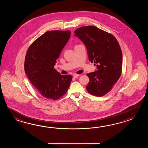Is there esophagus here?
Returning a JSON list of instances; mask_svg holds the SVG:
<instances>
[{
    "label": "esophagus",
    "mask_w": 148,
    "mask_h": 148,
    "mask_svg": "<svg viewBox=\"0 0 148 148\" xmlns=\"http://www.w3.org/2000/svg\"><path fill=\"white\" fill-rule=\"evenodd\" d=\"M79 75H78V74H73V77H74V78H78L79 76Z\"/></svg>",
    "instance_id": "obj_1"
}]
</instances>
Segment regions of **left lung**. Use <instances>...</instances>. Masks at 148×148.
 Returning <instances> with one entry per match:
<instances>
[{
	"label": "left lung",
	"mask_w": 148,
	"mask_h": 148,
	"mask_svg": "<svg viewBox=\"0 0 148 148\" xmlns=\"http://www.w3.org/2000/svg\"><path fill=\"white\" fill-rule=\"evenodd\" d=\"M85 44L89 60L95 63L97 70L87 75L89 82L87 90L101 97L110 91L120 78L122 69V53L113 35L94 26H85L74 32Z\"/></svg>",
	"instance_id": "obj_1"
}]
</instances>
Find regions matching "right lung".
Wrapping results in <instances>:
<instances>
[{
	"label": "right lung",
	"mask_w": 148,
	"mask_h": 148,
	"mask_svg": "<svg viewBox=\"0 0 148 148\" xmlns=\"http://www.w3.org/2000/svg\"><path fill=\"white\" fill-rule=\"evenodd\" d=\"M70 35L69 30L47 32L32 43L26 54L25 73L38 92L49 99L63 96L72 80V75H62L54 68Z\"/></svg>",
	"instance_id": "obj_1"
}]
</instances>
